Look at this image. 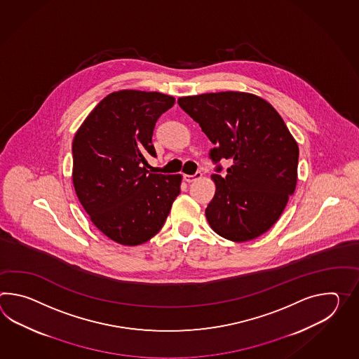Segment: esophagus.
Returning <instances> with one entry per match:
<instances>
[{
    "instance_id": "1",
    "label": "esophagus",
    "mask_w": 359,
    "mask_h": 359,
    "mask_svg": "<svg viewBox=\"0 0 359 359\" xmlns=\"http://www.w3.org/2000/svg\"><path fill=\"white\" fill-rule=\"evenodd\" d=\"M201 176H202V172H201V171H197V172H196V174H193V175H184V180H185V182H188V183H191V182L197 180V179H201Z\"/></svg>"
}]
</instances>
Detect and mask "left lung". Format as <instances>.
Segmentation results:
<instances>
[{
    "label": "left lung",
    "mask_w": 359,
    "mask_h": 359,
    "mask_svg": "<svg viewBox=\"0 0 359 359\" xmlns=\"http://www.w3.org/2000/svg\"><path fill=\"white\" fill-rule=\"evenodd\" d=\"M177 104L215 147L210 158L216 191L206 208L223 238L246 242L269 231L294 194L299 147L285 121L259 96L225 91L185 96ZM232 166L220 176V159Z\"/></svg>",
    "instance_id": "8db88e82"
}]
</instances>
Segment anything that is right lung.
Returning a JSON list of instances; mask_svg holds the SVG:
<instances>
[{
    "mask_svg": "<svg viewBox=\"0 0 359 359\" xmlns=\"http://www.w3.org/2000/svg\"><path fill=\"white\" fill-rule=\"evenodd\" d=\"M175 103L161 93L105 96L73 139V185L81 205L111 241L136 246L156 236L180 193V175L151 174L156 122Z\"/></svg>",
    "mask_w": 359,
    "mask_h": 359,
    "instance_id": "add662e5",
    "label": "right lung"
}]
</instances>
